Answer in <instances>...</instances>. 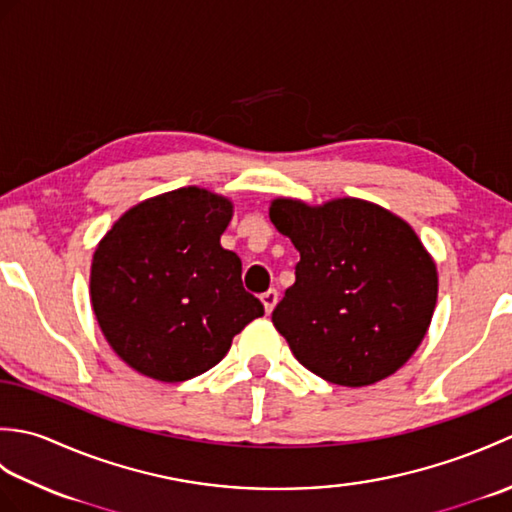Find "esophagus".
<instances>
[{"label": "esophagus", "instance_id": "obj_1", "mask_svg": "<svg viewBox=\"0 0 512 512\" xmlns=\"http://www.w3.org/2000/svg\"><path fill=\"white\" fill-rule=\"evenodd\" d=\"M277 301H279V292L275 290V288H270V290H266L264 295H262V303H264V310L270 314L275 310V306H277Z\"/></svg>", "mask_w": 512, "mask_h": 512}]
</instances>
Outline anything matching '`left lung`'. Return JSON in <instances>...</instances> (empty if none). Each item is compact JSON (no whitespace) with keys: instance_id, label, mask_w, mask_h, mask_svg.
<instances>
[{"instance_id":"left-lung-1","label":"left lung","mask_w":512,"mask_h":512,"mask_svg":"<svg viewBox=\"0 0 512 512\" xmlns=\"http://www.w3.org/2000/svg\"><path fill=\"white\" fill-rule=\"evenodd\" d=\"M270 222L299 250L295 284L273 325L323 380L365 387L418 350L438 301V268L416 231L358 198L319 206L275 198Z\"/></svg>"}]
</instances>
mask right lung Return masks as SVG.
I'll return each mask as SVG.
<instances>
[{"label": "right lung", "instance_id": "add662e5", "mask_svg": "<svg viewBox=\"0 0 512 512\" xmlns=\"http://www.w3.org/2000/svg\"><path fill=\"white\" fill-rule=\"evenodd\" d=\"M233 202L182 187L125 211L92 257L90 301L121 361L160 383L204 374L264 306L220 244Z\"/></svg>", "mask_w": 512, "mask_h": 512}]
</instances>
